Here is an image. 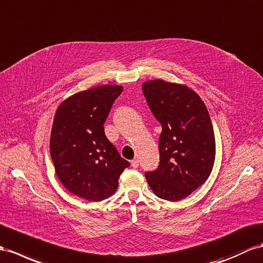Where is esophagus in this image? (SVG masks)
<instances>
[{"label": "esophagus", "instance_id": "obj_1", "mask_svg": "<svg viewBox=\"0 0 263 263\" xmlns=\"http://www.w3.org/2000/svg\"><path fill=\"white\" fill-rule=\"evenodd\" d=\"M131 165H132V167H134V169H137V167L139 166V161H138V159L132 160V161H131Z\"/></svg>", "mask_w": 263, "mask_h": 263}]
</instances>
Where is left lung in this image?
<instances>
[{
    "label": "left lung",
    "instance_id": "obj_1",
    "mask_svg": "<svg viewBox=\"0 0 263 263\" xmlns=\"http://www.w3.org/2000/svg\"><path fill=\"white\" fill-rule=\"evenodd\" d=\"M151 112L162 126L160 163L145 172L152 191L161 199L179 201L203 184L212 171L215 140L203 101L185 85L151 80L142 84Z\"/></svg>",
    "mask_w": 263,
    "mask_h": 263
}]
</instances>
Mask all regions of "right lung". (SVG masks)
<instances>
[{"label": "right lung", "mask_w": 263, "mask_h": 263, "mask_svg": "<svg viewBox=\"0 0 263 263\" xmlns=\"http://www.w3.org/2000/svg\"><path fill=\"white\" fill-rule=\"evenodd\" d=\"M121 85H102L76 93L60 104L50 139V153L59 180L71 193L102 201L116 192L118 180L130 165L104 133Z\"/></svg>", "instance_id": "right-lung-1"}]
</instances>
